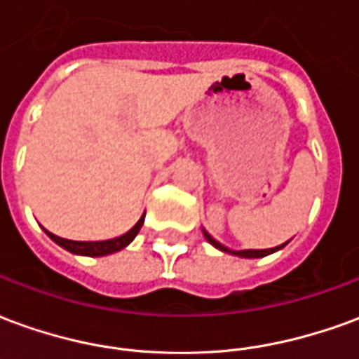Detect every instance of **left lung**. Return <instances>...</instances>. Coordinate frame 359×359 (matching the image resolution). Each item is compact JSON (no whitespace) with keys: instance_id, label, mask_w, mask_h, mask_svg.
<instances>
[{"instance_id":"obj_1","label":"left lung","mask_w":359,"mask_h":359,"mask_svg":"<svg viewBox=\"0 0 359 359\" xmlns=\"http://www.w3.org/2000/svg\"><path fill=\"white\" fill-rule=\"evenodd\" d=\"M203 234H205V238H208V242H210L211 246H215L217 250H221V252H226V254H234V256H241V257H264V256H269V254H273V252H277V250H280L283 246H277V248H267V250H241V252H234V250H229L225 248L223 244H219L211 234H208L205 231H203Z\"/></svg>"}]
</instances>
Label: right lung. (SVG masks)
I'll list each match as a JSON object with an SVG mask.
<instances>
[{
    "label": "right lung",
    "instance_id": "add662e5",
    "mask_svg": "<svg viewBox=\"0 0 359 359\" xmlns=\"http://www.w3.org/2000/svg\"><path fill=\"white\" fill-rule=\"evenodd\" d=\"M144 225V217L136 223V225L125 233L123 236H117V238H111V241H102V242H79V241H67V238H61L57 234L48 233L51 241L57 242L61 248L69 250L73 254H79V256H90V257H97V256H107V254H113V252H118L123 250L125 246H128L130 242L134 241V236L138 234V231Z\"/></svg>",
    "mask_w": 359,
    "mask_h": 359
}]
</instances>
